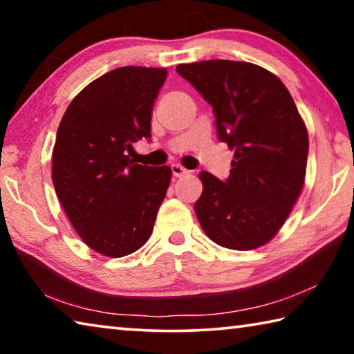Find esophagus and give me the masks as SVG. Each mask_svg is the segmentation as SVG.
Instances as JSON below:
<instances>
[{
    "mask_svg": "<svg viewBox=\"0 0 354 354\" xmlns=\"http://www.w3.org/2000/svg\"><path fill=\"white\" fill-rule=\"evenodd\" d=\"M171 171H173V175H175L176 178H181V176L187 175V173H189V170L184 169L181 164H171Z\"/></svg>",
    "mask_w": 354,
    "mask_h": 354,
    "instance_id": "esophagus-1",
    "label": "esophagus"
}]
</instances>
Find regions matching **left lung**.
<instances>
[{"label": "left lung", "instance_id": "left-lung-1", "mask_svg": "<svg viewBox=\"0 0 354 354\" xmlns=\"http://www.w3.org/2000/svg\"><path fill=\"white\" fill-rule=\"evenodd\" d=\"M176 71L212 106L221 142L234 151L226 181L200 173L195 214L220 247L254 250L277 236L301 194L308 129L283 81L250 62L203 61Z\"/></svg>", "mask_w": 354, "mask_h": 354}]
</instances>
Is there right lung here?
<instances>
[{
  "mask_svg": "<svg viewBox=\"0 0 354 354\" xmlns=\"http://www.w3.org/2000/svg\"><path fill=\"white\" fill-rule=\"evenodd\" d=\"M165 77V68L112 70L76 95L59 124L56 195L84 243L104 256L123 257L145 245L170 185L169 165L131 159L133 143L151 137Z\"/></svg>",
  "mask_w": 354,
  "mask_h": 354,
  "instance_id": "right-lung-1",
  "label": "right lung"
}]
</instances>
